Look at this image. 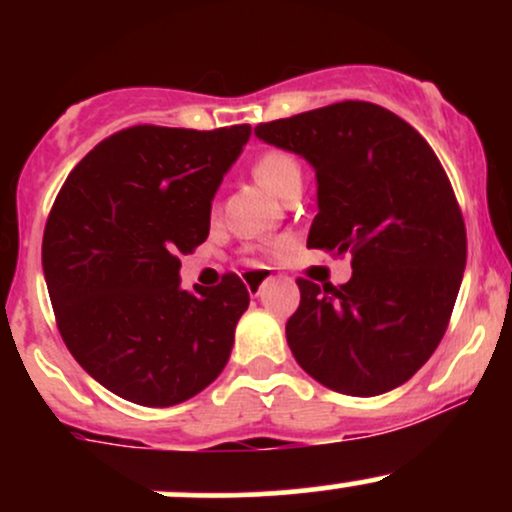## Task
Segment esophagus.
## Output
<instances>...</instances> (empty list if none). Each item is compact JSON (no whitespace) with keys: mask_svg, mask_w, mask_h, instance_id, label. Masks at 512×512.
<instances>
[{"mask_svg":"<svg viewBox=\"0 0 512 512\" xmlns=\"http://www.w3.org/2000/svg\"><path fill=\"white\" fill-rule=\"evenodd\" d=\"M267 276H269V272L264 267L248 269V272H245V286H248V291L250 293H260L262 284L267 281Z\"/></svg>","mask_w":512,"mask_h":512,"instance_id":"1","label":"esophagus"}]
</instances>
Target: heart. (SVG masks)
Wrapping results in <instances>:
<instances>
[{
    "instance_id": "b5f03b06",
    "label": "heart",
    "mask_w": 512,
    "mask_h": 512,
    "mask_svg": "<svg viewBox=\"0 0 512 512\" xmlns=\"http://www.w3.org/2000/svg\"><path fill=\"white\" fill-rule=\"evenodd\" d=\"M252 175H255V180L260 185H264L269 192H274L279 197H284L286 192L303 182L301 163L291 154L279 149H269L257 156L255 163H252Z\"/></svg>"
}]
</instances>
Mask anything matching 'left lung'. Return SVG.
<instances>
[{
  "label": "left lung",
  "instance_id": "8db88e82",
  "mask_svg": "<svg viewBox=\"0 0 512 512\" xmlns=\"http://www.w3.org/2000/svg\"><path fill=\"white\" fill-rule=\"evenodd\" d=\"M255 137L310 163L317 216L308 248L351 252V279H298L291 354L334 392L375 397L407 383L448 327L467 233L448 175L402 117L366 101L264 122Z\"/></svg>",
  "mask_w": 512,
  "mask_h": 512
}]
</instances>
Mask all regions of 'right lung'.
<instances>
[{
  "label": "right lung",
  "mask_w": 512,
  "mask_h": 512,
  "mask_svg": "<svg viewBox=\"0 0 512 512\" xmlns=\"http://www.w3.org/2000/svg\"><path fill=\"white\" fill-rule=\"evenodd\" d=\"M252 127L122 129L69 173L43 236L57 327L105 390L173 407L226 368L250 293L180 286V255L209 236L211 202Z\"/></svg>",
  "instance_id": "right-lung-1"
}]
</instances>
